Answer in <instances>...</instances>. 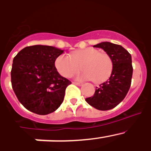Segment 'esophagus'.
<instances>
[{
  "label": "esophagus",
  "mask_w": 151,
  "mask_h": 151,
  "mask_svg": "<svg viewBox=\"0 0 151 151\" xmlns=\"http://www.w3.org/2000/svg\"><path fill=\"white\" fill-rule=\"evenodd\" d=\"M73 84H74V85H78V86H81V85H82V83H81V82H73Z\"/></svg>",
  "instance_id": "obj_1"
}]
</instances>
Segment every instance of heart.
<instances>
[{
	"mask_svg": "<svg viewBox=\"0 0 151 151\" xmlns=\"http://www.w3.org/2000/svg\"><path fill=\"white\" fill-rule=\"evenodd\" d=\"M80 66L83 71L77 76V79H92L94 82H101L111 75L113 63L110 56L91 47L76 52L72 57L61 54L55 60L56 69L66 78L78 73Z\"/></svg>",
	"mask_w": 151,
	"mask_h": 151,
	"instance_id": "heart-1",
	"label": "heart"
}]
</instances>
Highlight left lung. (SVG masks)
<instances>
[{"label": "left lung", "mask_w": 151, "mask_h": 151, "mask_svg": "<svg viewBox=\"0 0 151 151\" xmlns=\"http://www.w3.org/2000/svg\"><path fill=\"white\" fill-rule=\"evenodd\" d=\"M94 47L102 48L110 56L113 71L109 79L96 88L94 95L85 101L97 110H111L125 98L130 88L133 73L132 56L121 45L106 41L94 45Z\"/></svg>", "instance_id": "left-lung-1"}]
</instances>
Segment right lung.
Masks as SVG:
<instances>
[{"mask_svg":"<svg viewBox=\"0 0 151 151\" xmlns=\"http://www.w3.org/2000/svg\"><path fill=\"white\" fill-rule=\"evenodd\" d=\"M63 50L52 46L26 47L13 58L11 69L13 90L19 101L29 111L47 115L63 103L71 82L61 76L55 60Z\"/></svg>","mask_w":151,"mask_h":151,"instance_id":"right-lung-1","label":"right lung"}]
</instances>
